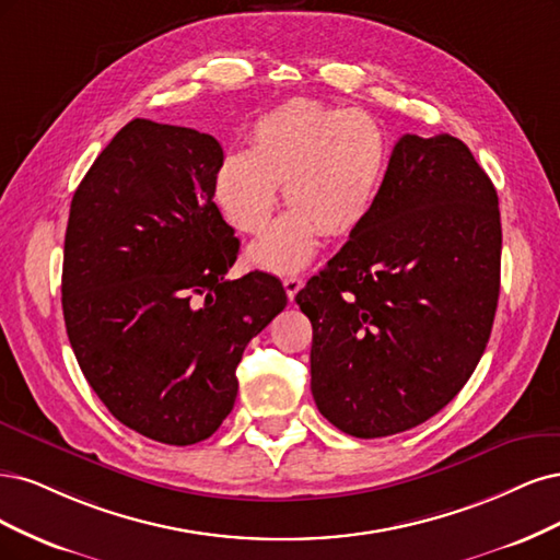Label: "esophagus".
<instances>
[{"instance_id":"obj_1","label":"esophagus","mask_w":560,"mask_h":560,"mask_svg":"<svg viewBox=\"0 0 560 560\" xmlns=\"http://www.w3.org/2000/svg\"><path fill=\"white\" fill-rule=\"evenodd\" d=\"M304 283H302V279L300 277H285L283 279V288H285V295H288V300H295V295L300 293V288H302Z\"/></svg>"}]
</instances>
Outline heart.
<instances>
[{"label":"heart","mask_w":560,"mask_h":560,"mask_svg":"<svg viewBox=\"0 0 560 560\" xmlns=\"http://www.w3.org/2000/svg\"><path fill=\"white\" fill-rule=\"evenodd\" d=\"M386 155V135L368 112L298 97L254 125L248 151L221 160L213 195L234 230L258 237L272 223L283 184L293 211L248 248V262L291 275L312 260L320 232L345 237L368 219Z\"/></svg>","instance_id":"1"}]
</instances>
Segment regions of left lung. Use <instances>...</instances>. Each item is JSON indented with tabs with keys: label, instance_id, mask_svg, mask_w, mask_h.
Here are the masks:
<instances>
[{
	"label": "left lung",
	"instance_id": "8db88e82",
	"mask_svg": "<svg viewBox=\"0 0 560 560\" xmlns=\"http://www.w3.org/2000/svg\"><path fill=\"white\" fill-rule=\"evenodd\" d=\"M500 250L498 192L470 149L400 137L368 219L295 295L323 417L372 440L454 400L489 345Z\"/></svg>",
	"mask_w": 560,
	"mask_h": 560
}]
</instances>
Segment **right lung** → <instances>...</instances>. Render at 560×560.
<instances>
[{
  "mask_svg": "<svg viewBox=\"0 0 560 560\" xmlns=\"http://www.w3.org/2000/svg\"><path fill=\"white\" fill-rule=\"evenodd\" d=\"M211 135L135 118L69 209L62 312L88 384L139 435L211 438L237 398L246 345L288 302L277 277L230 281L240 240L213 202Z\"/></svg>",
  "mask_w": 560,
  "mask_h": 560,
  "instance_id": "right-lung-1",
  "label": "right lung"
}]
</instances>
